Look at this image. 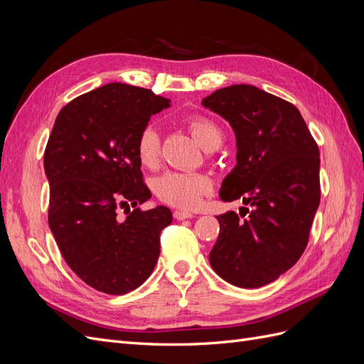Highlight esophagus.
<instances>
[{"mask_svg": "<svg viewBox=\"0 0 364 364\" xmlns=\"http://www.w3.org/2000/svg\"><path fill=\"white\" fill-rule=\"evenodd\" d=\"M173 217H174L176 220H185V218H191V217H194V214H191V213H186V211H181V209H176V211L173 213Z\"/></svg>", "mask_w": 364, "mask_h": 364, "instance_id": "1", "label": "esophagus"}]
</instances>
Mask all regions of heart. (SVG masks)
I'll return each mask as SVG.
<instances>
[{"label":"heart","mask_w":364,"mask_h":364,"mask_svg":"<svg viewBox=\"0 0 364 364\" xmlns=\"http://www.w3.org/2000/svg\"><path fill=\"white\" fill-rule=\"evenodd\" d=\"M188 127L194 139L205 150L214 144H222V130L209 118L194 117L188 119ZM136 155L139 162L147 168L158 165L161 156V139L158 129L153 124L141 130L136 142ZM211 181L203 174L171 171L156 179L155 191L165 203L182 209H193L200 203L206 193L211 191Z\"/></svg>","instance_id":"obj_1"}]
</instances>
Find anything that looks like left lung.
Instances as JSON below:
<instances>
[{
	"mask_svg": "<svg viewBox=\"0 0 364 364\" xmlns=\"http://www.w3.org/2000/svg\"><path fill=\"white\" fill-rule=\"evenodd\" d=\"M202 105L235 132L237 165L220 199L252 208L243 222L234 211L217 215L209 262L235 287L258 289L291 269L306 247L321 202L318 147L296 106L257 86L223 87Z\"/></svg>",
	"mask_w": 364,
	"mask_h": 364,
	"instance_id": "8db88e82",
	"label": "left lung"
}]
</instances>
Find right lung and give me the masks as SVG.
Listing matches in <instances>:
<instances>
[{"label": "right lung", "mask_w": 364, "mask_h": 364, "mask_svg": "<svg viewBox=\"0 0 364 364\" xmlns=\"http://www.w3.org/2000/svg\"><path fill=\"white\" fill-rule=\"evenodd\" d=\"M168 98L126 83H107L74 98L59 112L43 153L50 183L48 225L71 270L92 289L124 294L155 269L167 206L147 202L136 142Z\"/></svg>", "instance_id": "right-lung-1"}]
</instances>
